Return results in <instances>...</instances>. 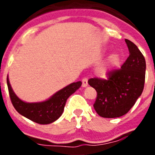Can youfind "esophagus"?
<instances>
[{"label":"esophagus","instance_id":"1","mask_svg":"<svg viewBox=\"0 0 155 155\" xmlns=\"http://www.w3.org/2000/svg\"><path fill=\"white\" fill-rule=\"evenodd\" d=\"M81 81H82V86H83V87H87V78H82V80H81Z\"/></svg>","mask_w":155,"mask_h":155}]
</instances>
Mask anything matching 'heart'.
I'll return each instance as SVG.
<instances>
[{"mask_svg": "<svg viewBox=\"0 0 155 155\" xmlns=\"http://www.w3.org/2000/svg\"><path fill=\"white\" fill-rule=\"evenodd\" d=\"M120 56H119L118 54H116V53H115V54L111 55L110 57H109L106 64H105L104 67L100 68L98 72H99V74L102 75V76H105L109 70L116 68V67L119 65V64H120Z\"/></svg>", "mask_w": 155, "mask_h": 155, "instance_id": "obj_1", "label": "heart"}]
</instances>
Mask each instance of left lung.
Here are the masks:
<instances>
[{"label": "left lung", "instance_id": "left-lung-1", "mask_svg": "<svg viewBox=\"0 0 155 155\" xmlns=\"http://www.w3.org/2000/svg\"><path fill=\"white\" fill-rule=\"evenodd\" d=\"M130 55L121 68L108 72L107 78H93L88 84L97 92L94 109L104 118H116L128 113L144 87L146 62L137 46L125 39Z\"/></svg>", "mask_w": 155, "mask_h": 155}]
</instances>
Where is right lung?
Returning a JSON list of instances; mask_svg holds the SVG:
<instances>
[{
    "label": "right lung",
    "instance_id": "add662e5",
    "mask_svg": "<svg viewBox=\"0 0 155 155\" xmlns=\"http://www.w3.org/2000/svg\"><path fill=\"white\" fill-rule=\"evenodd\" d=\"M7 84L12 103L18 113L36 124H49L56 121L62 115L68 98L78 89L82 83L74 82L57 91L47 101L38 103H27L21 101L14 93L8 78Z\"/></svg>",
    "mask_w": 155,
    "mask_h": 155
}]
</instances>
